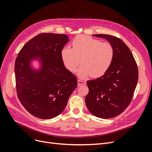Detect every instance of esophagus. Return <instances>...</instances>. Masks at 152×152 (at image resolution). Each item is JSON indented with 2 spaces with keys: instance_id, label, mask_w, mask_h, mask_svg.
<instances>
[{
  "instance_id": "esophagus-1",
  "label": "esophagus",
  "mask_w": 152,
  "mask_h": 152,
  "mask_svg": "<svg viewBox=\"0 0 152 152\" xmlns=\"http://www.w3.org/2000/svg\"><path fill=\"white\" fill-rule=\"evenodd\" d=\"M86 82L83 80H78V85L80 86V85H85Z\"/></svg>"
}]
</instances>
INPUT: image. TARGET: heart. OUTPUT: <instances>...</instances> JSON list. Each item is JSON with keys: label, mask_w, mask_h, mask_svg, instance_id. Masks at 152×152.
Listing matches in <instances>:
<instances>
[{"label": "heart", "mask_w": 152, "mask_h": 152, "mask_svg": "<svg viewBox=\"0 0 152 152\" xmlns=\"http://www.w3.org/2000/svg\"><path fill=\"white\" fill-rule=\"evenodd\" d=\"M72 48L65 46L61 50L64 66L71 72H75L80 63L78 75L82 78L91 75L99 77L104 75L113 62L114 50L108 42H102L84 34L78 35L72 42Z\"/></svg>", "instance_id": "b5f03b06"}]
</instances>
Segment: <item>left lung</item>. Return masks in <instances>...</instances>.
<instances>
[{"label": "left lung", "instance_id": "left-lung-1", "mask_svg": "<svg viewBox=\"0 0 152 152\" xmlns=\"http://www.w3.org/2000/svg\"><path fill=\"white\" fill-rule=\"evenodd\" d=\"M107 39L113 46L114 56L110 69L96 79L88 80L89 92L85 103L89 111L103 119L114 118L131 103L139 78L136 61L124 41L109 34H93Z\"/></svg>", "mask_w": 152, "mask_h": 152}]
</instances>
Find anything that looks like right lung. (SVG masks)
Segmentation results:
<instances>
[{"label":"right lung","mask_w":152,"mask_h":152,"mask_svg":"<svg viewBox=\"0 0 152 152\" xmlns=\"http://www.w3.org/2000/svg\"><path fill=\"white\" fill-rule=\"evenodd\" d=\"M68 41L65 34L41 33L18 53L15 64L17 96L34 117L49 119L57 116L77 88V77L64 67L61 58V50ZM34 56L43 60L38 73L29 67V61Z\"/></svg>","instance_id":"right-lung-1"}]
</instances>
